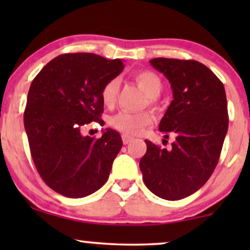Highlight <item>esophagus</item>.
Masks as SVG:
<instances>
[{"label": "esophagus", "instance_id": "esophagus-1", "mask_svg": "<svg viewBox=\"0 0 250 250\" xmlns=\"http://www.w3.org/2000/svg\"><path fill=\"white\" fill-rule=\"evenodd\" d=\"M122 139H123V143H124V145H128V143L133 140L132 136H128V135H126V134L123 135Z\"/></svg>", "mask_w": 250, "mask_h": 250}]
</instances>
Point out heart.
I'll list each match as a JSON object with an SVG mask.
<instances>
[{
    "label": "heart",
    "mask_w": 250,
    "mask_h": 250,
    "mask_svg": "<svg viewBox=\"0 0 250 250\" xmlns=\"http://www.w3.org/2000/svg\"><path fill=\"white\" fill-rule=\"evenodd\" d=\"M134 80L139 86L148 95L150 104L155 105L156 98L163 90V82L158 75L150 70H141L135 73ZM119 82L116 78L108 81L101 88V100L105 107H112L118 95ZM110 125L117 131L128 135L141 134L146 126L155 122V116L151 111L129 112L119 111L110 117Z\"/></svg>",
    "instance_id": "b5f03b06"
}]
</instances>
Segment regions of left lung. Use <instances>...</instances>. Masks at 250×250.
<instances>
[{
    "label": "left lung",
    "instance_id": "8db88e82",
    "mask_svg": "<svg viewBox=\"0 0 250 250\" xmlns=\"http://www.w3.org/2000/svg\"><path fill=\"white\" fill-rule=\"evenodd\" d=\"M150 63L172 87L174 99L159 131L175 141L167 150L146 140L140 169L152 193L180 200L199 190L217 165L229 126L227 95L223 83L199 61L155 58Z\"/></svg>",
    "mask_w": 250,
    "mask_h": 250
}]
</instances>
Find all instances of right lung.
<instances>
[{
	"mask_svg": "<svg viewBox=\"0 0 250 250\" xmlns=\"http://www.w3.org/2000/svg\"><path fill=\"white\" fill-rule=\"evenodd\" d=\"M124 69L123 61L94 53H64L43 67L30 84L23 124L30 155L47 187L68 198H83L107 182L122 149L118 132L83 136L82 126H101V88Z\"/></svg>",
	"mask_w": 250,
	"mask_h": 250,
	"instance_id": "right-lung-1",
	"label": "right lung"
}]
</instances>
